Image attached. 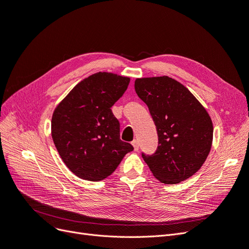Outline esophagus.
Here are the masks:
<instances>
[{
  "instance_id": "obj_1",
  "label": "esophagus",
  "mask_w": 249,
  "mask_h": 249,
  "mask_svg": "<svg viewBox=\"0 0 249 249\" xmlns=\"http://www.w3.org/2000/svg\"><path fill=\"white\" fill-rule=\"evenodd\" d=\"M132 145L134 146L135 152H138V149H139V143H138V141L137 140H133L132 141Z\"/></svg>"
}]
</instances>
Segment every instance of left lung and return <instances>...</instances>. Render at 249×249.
<instances>
[{
	"instance_id": "8db88e82",
	"label": "left lung",
	"mask_w": 249,
	"mask_h": 249,
	"mask_svg": "<svg viewBox=\"0 0 249 249\" xmlns=\"http://www.w3.org/2000/svg\"><path fill=\"white\" fill-rule=\"evenodd\" d=\"M158 132L154 155L142 154L154 177L164 184H178L205 163L213 141L209 113L189 90L167 76L135 81Z\"/></svg>"
}]
</instances>
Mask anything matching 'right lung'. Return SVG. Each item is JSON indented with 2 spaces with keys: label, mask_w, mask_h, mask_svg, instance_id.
<instances>
[{
  "label": "right lung",
  "mask_w": 249,
  "mask_h": 249,
  "mask_svg": "<svg viewBox=\"0 0 249 249\" xmlns=\"http://www.w3.org/2000/svg\"><path fill=\"white\" fill-rule=\"evenodd\" d=\"M129 83L127 77L96 72L74 86L53 113V141L66 166L80 178H106L134 149L120 140L119 122L111 110Z\"/></svg>",
  "instance_id": "right-lung-1"
}]
</instances>
